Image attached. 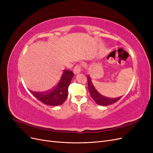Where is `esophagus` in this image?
<instances>
[{
    "label": "esophagus",
    "mask_w": 153,
    "mask_h": 153,
    "mask_svg": "<svg viewBox=\"0 0 153 153\" xmlns=\"http://www.w3.org/2000/svg\"><path fill=\"white\" fill-rule=\"evenodd\" d=\"M81 65L80 64H79V65H77L75 67V68H74L73 69V71H74V73L75 74V75H77V74L80 73V71H81Z\"/></svg>",
    "instance_id": "34e87169"
}]
</instances>
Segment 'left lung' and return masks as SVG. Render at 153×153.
Returning <instances> with one entry per match:
<instances>
[{
  "label": "left lung",
  "instance_id": "left-lung-1",
  "mask_svg": "<svg viewBox=\"0 0 153 153\" xmlns=\"http://www.w3.org/2000/svg\"><path fill=\"white\" fill-rule=\"evenodd\" d=\"M87 80L88 89H89L91 96L92 97V98L94 100L95 102L98 105L101 106H108L117 102V101L121 98V97H119V98H110L103 96L96 89V88L93 85V84L92 83L91 77L89 76H87Z\"/></svg>",
  "mask_w": 153,
  "mask_h": 153
}]
</instances>
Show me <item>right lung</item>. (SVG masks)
Returning <instances> with one entry per match:
<instances>
[{
    "mask_svg": "<svg viewBox=\"0 0 153 153\" xmlns=\"http://www.w3.org/2000/svg\"><path fill=\"white\" fill-rule=\"evenodd\" d=\"M73 76V73L71 71L64 69L61 79L52 89L47 92L31 91V92L37 99L45 105H61L65 101L68 96V87Z\"/></svg>",
    "mask_w": 153,
    "mask_h": 153,
    "instance_id": "1",
    "label": "right lung"
}]
</instances>
